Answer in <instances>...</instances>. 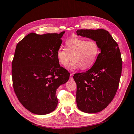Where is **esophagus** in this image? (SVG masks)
I'll return each instance as SVG.
<instances>
[{
    "instance_id": "34e87169",
    "label": "esophagus",
    "mask_w": 134,
    "mask_h": 134,
    "mask_svg": "<svg viewBox=\"0 0 134 134\" xmlns=\"http://www.w3.org/2000/svg\"><path fill=\"white\" fill-rule=\"evenodd\" d=\"M72 75H73V74L72 73H70V79L71 80H73V78H72Z\"/></svg>"
}]
</instances>
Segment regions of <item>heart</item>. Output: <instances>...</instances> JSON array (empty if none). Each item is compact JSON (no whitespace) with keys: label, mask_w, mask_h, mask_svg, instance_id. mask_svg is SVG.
<instances>
[{"label":"heart","mask_w":134,"mask_h":134,"mask_svg":"<svg viewBox=\"0 0 134 134\" xmlns=\"http://www.w3.org/2000/svg\"><path fill=\"white\" fill-rule=\"evenodd\" d=\"M65 49L60 48L57 52L60 64L66 67L72 60L69 69L73 70L80 68L81 70L90 69L94 64L100 53V47L94 41H87L80 38L67 40Z\"/></svg>","instance_id":"1"}]
</instances>
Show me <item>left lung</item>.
Segmentation results:
<instances>
[{
	"mask_svg": "<svg viewBox=\"0 0 134 134\" xmlns=\"http://www.w3.org/2000/svg\"><path fill=\"white\" fill-rule=\"evenodd\" d=\"M76 32L96 41L100 51L91 69L73 76L77 84V106L83 112H99L111 102L118 88L122 67L121 52L105 29H79Z\"/></svg>",
	"mask_w": 134,
	"mask_h": 134,
	"instance_id": "8db88e82",
	"label": "left lung"
}]
</instances>
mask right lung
I'll return each mask as SVG.
<instances>
[{"label":"right lung","mask_w":134,"mask_h":134,"mask_svg":"<svg viewBox=\"0 0 134 134\" xmlns=\"http://www.w3.org/2000/svg\"><path fill=\"white\" fill-rule=\"evenodd\" d=\"M64 31L58 34H29L16 45L12 63L13 86L26 109L46 115L58 104L56 90L69 80L70 73L60 67L57 52Z\"/></svg>","instance_id":"1"}]
</instances>
